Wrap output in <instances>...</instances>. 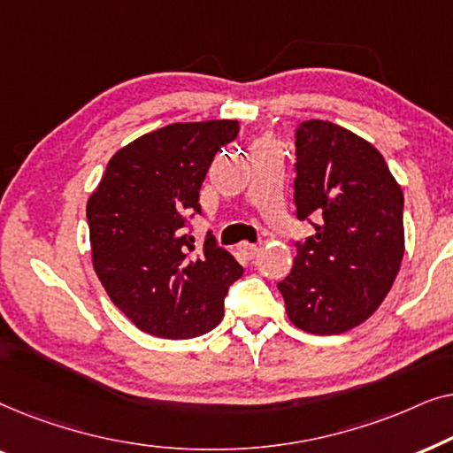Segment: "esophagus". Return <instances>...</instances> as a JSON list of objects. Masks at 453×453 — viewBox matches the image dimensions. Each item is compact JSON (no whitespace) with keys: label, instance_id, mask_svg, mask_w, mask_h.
<instances>
[{"label":"esophagus","instance_id":"34e87169","mask_svg":"<svg viewBox=\"0 0 453 453\" xmlns=\"http://www.w3.org/2000/svg\"><path fill=\"white\" fill-rule=\"evenodd\" d=\"M237 251L241 253V256H243L245 259H253L259 253V247L257 245H251V243H241L239 247H237Z\"/></svg>","mask_w":453,"mask_h":453}]
</instances>
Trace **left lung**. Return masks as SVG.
Masks as SVG:
<instances>
[{"label":"left lung","mask_w":453,"mask_h":453,"mask_svg":"<svg viewBox=\"0 0 453 453\" xmlns=\"http://www.w3.org/2000/svg\"><path fill=\"white\" fill-rule=\"evenodd\" d=\"M295 154V214L315 233L295 243L278 290L296 327L332 336L363 324L392 288L404 196L380 150L330 121L299 123Z\"/></svg>","instance_id":"obj_1"}]
</instances>
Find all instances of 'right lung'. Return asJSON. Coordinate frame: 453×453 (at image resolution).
<instances>
[{
	"label": "right lung",
	"mask_w": 453,
	"mask_h": 453,
	"mask_svg": "<svg viewBox=\"0 0 453 453\" xmlns=\"http://www.w3.org/2000/svg\"><path fill=\"white\" fill-rule=\"evenodd\" d=\"M237 121L173 123L142 135L109 160L86 206L92 264L111 301L142 332L181 340L220 324L228 288L243 268L191 220L216 152Z\"/></svg>",
	"instance_id": "1"
}]
</instances>
